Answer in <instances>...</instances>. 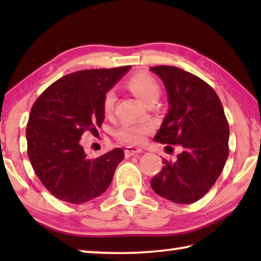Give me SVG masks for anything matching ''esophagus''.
<instances>
[{"instance_id": "obj_1", "label": "esophagus", "mask_w": 261, "mask_h": 261, "mask_svg": "<svg viewBox=\"0 0 261 261\" xmlns=\"http://www.w3.org/2000/svg\"><path fill=\"white\" fill-rule=\"evenodd\" d=\"M138 153H142V149L134 147V146H128V147L124 149V155H126L127 158H129V156L134 154H138Z\"/></svg>"}]
</instances>
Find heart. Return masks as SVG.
Instances as JSON below:
<instances>
[{
    "mask_svg": "<svg viewBox=\"0 0 261 261\" xmlns=\"http://www.w3.org/2000/svg\"><path fill=\"white\" fill-rule=\"evenodd\" d=\"M127 88L141 101L148 103L156 101L160 95V87L156 80L147 72H137L128 78ZM116 105V92L108 90L103 96L102 108L106 115H112ZM153 132L151 122H124L116 132V137L122 144L141 145Z\"/></svg>",
    "mask_w": 261,
    "mask_h": 261,
    "instance_id": "heart-1",
    "label": "heart"
}]
</instances>
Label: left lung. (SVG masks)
<instances>
[{
	"label": "left lung",
	"instance_id": "1",
	"mask_svg": "<svg viewBox=\"0 0 261 261\" xmlns=\"http://www.w3.org/2000/svg\"><path fill=\"white\" fill-rule=\"evenodd\" d=\"M151 70L163 80L170 103L154 140L181 148L176 160H163V169L152 178L151 187L169 201L190 204L212 189L227 162V117L215 90L199 77L174 66Z\"/></svg>",
	"mask_w": 261,
	"mask_h": 261
}]
</instances>
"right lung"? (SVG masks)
Returning a JSON list of instances; mask_svg holds the SVG:
<instances>
[{
    "mask_svg": "<svg viewBox=\"0 0 261 261\" xmlns=\"http://www.w3.org/2000/svg\"><path fill=\"white\" fill-rule=\"evenodd\" d=\"M130 66L82 70L52 83L37 98L26 128L27 154L44 187L60 201L81 204L102 195L124 158L115 148L85 154L81 138L98 134L103 96Z\"/></svg>",
    "mask_w": 261,
    "mask_h": 261,
    "instance_id": "1",
    "label": "right lung"
}]
</instances>
